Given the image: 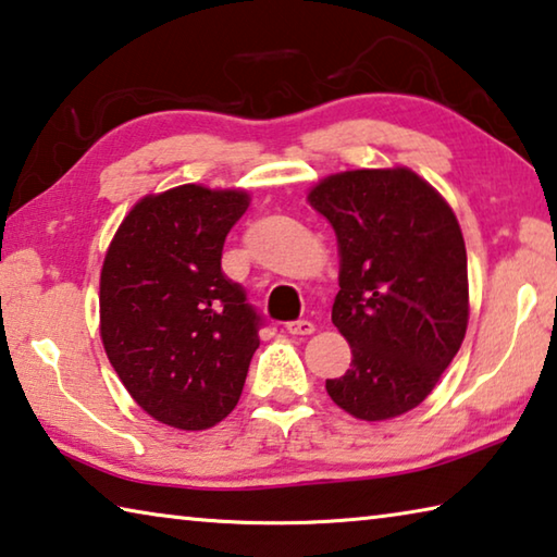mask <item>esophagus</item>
<instances>
[{"label": "esophagus", "mask_w": 557, "mask_h": 557, "mask_svg": "<svg viewBox=\"0 0 557 557\" xmlns=\"http://www.w3.org/2000/svg\"><path fill=\"white\" fill-rule=\"evenodd\" d=\"M285 329H287V334H292V336H309V334H314V324L309 322V319H299V322H289Z\"/></svg>", "instance_id": "1"}]
</instances>
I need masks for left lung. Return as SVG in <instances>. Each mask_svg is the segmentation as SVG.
<instances>
[{
	"label": "left lung",
	"instance_id": "1",
	"mask_svg": "<svg viewBox=\"0 0 557 557\" xmlns=\"http://www.w3.org/2000/svg\"><path fill=\"white\" fill-rule=\"evenodd\" d=\"M338 243L332 322L351 369L326 381L358 420H391L428 398L469 322L467 248L449 203L405 166L332 174L309 191Z\"/></svg>",
	"mask_w": 557,
	"mask_h": 557
}]
</instances>
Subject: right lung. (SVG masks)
Here are the masks:
<instances>
[{
  "instance_id": "obj_1",
  "label": "right lung",
  "mask_w": 557,
  "mask_h": 557,
  "mask_svg": "<svg viewBox=\"0 0 557 557\" xmlns=\"http://www.w3.org/2000/svg\"><path fill=\"white\" fill-rule=\"evenodd\" d=\"M240 188L184 184L135 203L100 272V336L135 403L178 430H206L240 400L262 317L223 275Z\"/></svg>"
}]
</instances>
